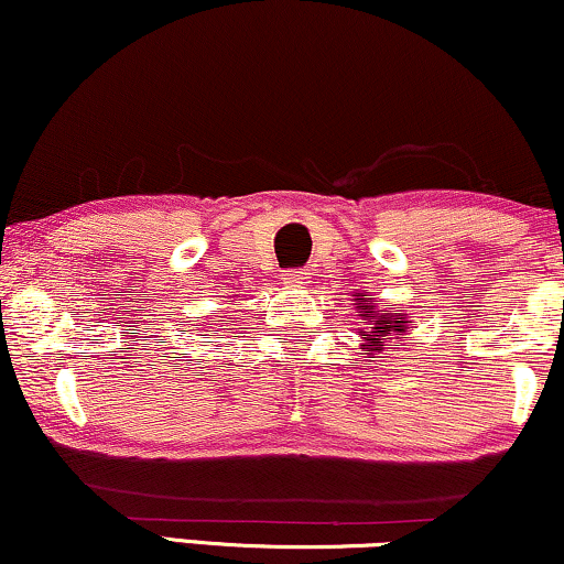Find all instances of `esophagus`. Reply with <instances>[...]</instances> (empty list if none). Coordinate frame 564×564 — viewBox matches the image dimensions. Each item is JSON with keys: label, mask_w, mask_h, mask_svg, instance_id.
I'll use <instances>...</instances> for the list:
<instances>
[{"label": "esophagus", "mask_w": 564, "mask_h": 564, "mask_svg": "<svg viewBox=\"0 0 564 564\" xmlns=\"http://www.w3.org/2000/svg\"><path fill=\"white\" fill-rule=\"evenodd\" d=\"M282 282L288 284V288H305V284L311 282V276L305 269H288V272L282 274Z\"/></svg>", "instance_id": "esophagus-1"}]
</instances>
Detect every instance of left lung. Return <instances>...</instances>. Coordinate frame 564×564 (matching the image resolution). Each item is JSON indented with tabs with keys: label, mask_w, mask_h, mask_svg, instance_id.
<instances>
[{
	"label": "left lung",
	"mask_w": 564,
	"mask_h": 564,
	"mask_svg": "<svg viewBox=\"0 0 564 564\" xmlns=\"http://www.w3.org/2000/svg\"><path fill=\"white\" fill-rule=\"evenodd\" d=\"M357 313L362 316L365 328H360L362 336V349L368 355L383 352V349H399L401 339H406V328L412 326V321H406V313H386L376 308V300L365 297L357 292Z\"/></svg>",
	"instance_id": "obj_1"
}]
</instances>
